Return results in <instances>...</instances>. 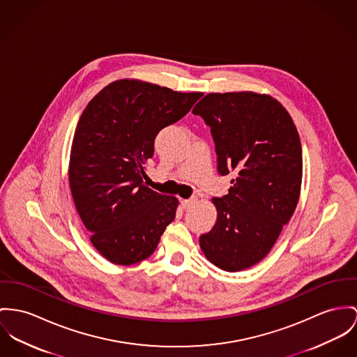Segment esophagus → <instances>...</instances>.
Listing matches in <instances>:
<instances>
[{
    "label": "esophagus",
    "mask_w": 357,
    "mask_h": 357,
    "mask_svg": "<svg viewBox=\"0 0 357 357\" xmlns=\"http://www.w3.org/2000/svg\"><path fill=\"white\" fill-rule=\"evenodd\" d=\"M198 202V198L197 197H192V198H188V199H182L181 204L183 208H190L192 205H195Z\"/></svg>",
    "instance_id": "esophagus-1"
}]
</instances>
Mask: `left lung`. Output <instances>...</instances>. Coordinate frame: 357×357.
Here are the masks:
<instances>
[{"mask_svg": "<svg viewBox=\"0 0 357 357\" xmlns=\"http://www.w3.org/2000/svg\"><path fill=\"white\" fill-rule=\"evenodd\" d=\"M211 128L228 194L215 197V227L199 236L205 257L227 272L262 261L294 215L302 186V144L280 102L255 92L208 93L192 109Z\"/></svg>", "mask_w": 357, "mask_h": 357, "instance_id": "8db88e82", "label": "left lung"}]
</instances>
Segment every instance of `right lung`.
I'll use <instances>...</instances> for the list:
<instances>
[{
	"instance_id": "right-lung-1",
	"label": "right lung",
	"mask_w": 357,
	"mask_h": 357,
	"mask_svg": "<svg viewBox=\"0 0 357 357\" xmlns=\"http://www.w3.org/2000/svg\"><path fill=\"white\" fill-rule=\"evenodd\" d=\"M201 96L125 79L105 86L82 111L69 185L92 245L112 264L148 258L175 219L178 199L145 186L144 165L153 156L158 133Z\"/></svg>"
}]
</instances>
